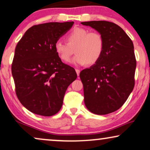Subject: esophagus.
Masks as SVG:
<instances>
[{"label": "esophagus", "mask_w": 150, "mask_h": 150, "mask_svg": "<svg viewBox=\"0 0 150 150\" xmlns=\"http://www.w3.org/2000/svg\"><path fill=\"white\" fill-rule=\"evenodd\" d=\"M75 71H76L77 76H79V73H80V70H79V69H75Z\"/></svg>", "instance_id": "1"}]
</instances>
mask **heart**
<instances>
[{
  "mask_svg": "<svg viewBox=\"0 0 150 150\" xmlns=\"http://www.w3.org/2000/svg\"><path fill=\"white\" fill-rule=\"evenodd\" d=\"M67 42L61 40L55 42V51L64 62L71 60L75 49L76 55L72 60L75 65L94 64L99 60L104 50V39L97 31H91L84 28L76 27L68 33Z\"/></svg>",
  "mask_w": 150,
  "mask_h": 150,
  "instance_id": "obj_1",
  "label": "heart"
}]
</instances>
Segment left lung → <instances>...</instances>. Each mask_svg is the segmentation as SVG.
I'll list each match as a JSON object with an SVG mask.
<instances>
[{"mask_svg": "<svg viewBox=\"0 0 150 150\" xmlns=\"http://www.w3.org/2000/svg\"><path fill=\"white\" fill-rule=\"evenodd\" d=\"M81 24L97 30L105 43L99 60L79 74L85 105L94 114L107 115L124 104L134 86L137 61L133 42L122 28L111 22Z\"/></svg>", "mask_w": 150, "mask_h": 150, "instance_id": "8db88e82", "label": "left lung"}]
</instances>
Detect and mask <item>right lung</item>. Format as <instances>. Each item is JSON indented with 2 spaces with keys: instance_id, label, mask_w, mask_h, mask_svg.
I'll return each instance as SVG.
<instances>
[{
  "instance_id": "obj_1",
  "label": "right lung",
  "mask_w": 150,
  "mask_h": 150,
  "mask_svg": "<svg viewBox=\"0 0 150 150\" xmlns=\"http://www.w3.org/2000/svg\"><path fill=\"white\" fill-rule=\"evenodd\" d=\"M73 24L33 25L17 44L11 65L16 93L31 112L45 117L58 112L68 86L77 78L75 69L62 62L54 48Z\"/></svg>"
}]
</instances>
